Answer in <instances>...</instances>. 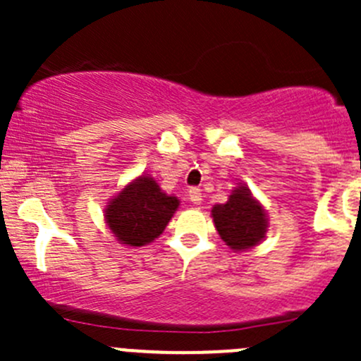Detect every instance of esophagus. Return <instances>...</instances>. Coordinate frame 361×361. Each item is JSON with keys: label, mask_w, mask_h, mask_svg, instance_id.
<instances>
[{"label": "esophagus", "mask_w": 361, "mask_h": 361, "mask_svg": "<svg viewBox=\"0 0 361 361\" xmlns=\"http://www.w3.org/2000/svg\"><path fill=\"white\" fill-rule=\"evenodd\" d=\"M188 199H190L192 201V204H201V201H202V192H201V188H190V190H188Z\"/></svg>", "instance_id": "obj_1"}]
</instances>
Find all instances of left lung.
<instances>
[{"instance_id":"obj_1","label":"left lung","mask_w":361,"mask_h":361,"mask_svg":"<svg viewBox=\"0 0 361 361\" xmlns=\"http://www.w3.org/2000/svg\"><path fill=\"white\" fill-rule=\"evenodd\" d=\"M211 213L218 234L232 250H248L264 239L267 228L265 211L246 187L235 188L228 201L216 204Z\"/></svg>"}]
</instances>
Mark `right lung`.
Returning <instances> with one entry per match:
<instances>
[{
	"mask_svg": "<svg viewBox=\"0 0 361 361\" xmlns=\"http://www.w3.org/2000/svg\"><path fill=\"white\" fill-rule=\"evenodd\" d=\"M178 204L180 201L164 194L152 178L140 176L110 201L108 227L123 245H148L162 234Z\"/></svg>",
	"mask_w": 361,
	"mask_h": 361,
	"instance_id": "right-lung-1",
	"label": "right lung"
}]
</instances>
